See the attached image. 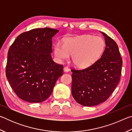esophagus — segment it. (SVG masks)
I'll list each match as a JSON object with an SVG mask.
<instances>
[{
  "mask_svg": "<svg viewBox=\"0 0 132 132\" xmlns=\"http://www.w3.org/2000/svg\"><path fill=\"white\" fill-rule=\"evenodd\" d=\"M63 70H64V71H65V72H68V71L70 70V69H69V68H68V66H65V67H64Z\"/></svg>",
  "mask_w": 132,
  "mask_h": 132,
  "instance_id": "obj_1",
  "label": "esophagus"
}]
</instances>
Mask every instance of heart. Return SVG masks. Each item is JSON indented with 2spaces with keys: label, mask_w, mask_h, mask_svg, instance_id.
<instances>
[{
  "label": "heart",
  "mask_w": 132,
  "mask_h": 132,
  "mask_svg": "<svg viewBox=\"0 0 132 132\" xmlns=\"http://www.w3.org/2000/svg\"><path fill=\"white\" fill-rule=\"evenodd\" d=\"M105 43L102 37L81 35L64 39L63 45L59 42L55 45L54 54L58 60L68 59L71 55V61L79 68L91 65L103 52Z\"/></svg>",
  "instance_id": "obj_1"
}]
</instances>
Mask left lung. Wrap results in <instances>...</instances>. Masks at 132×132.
<instances>
[{"instance_id":"left-lung-1","label":"left lung","mask_w":132,"mask_h":132,"mask_svg":"<svg viewBox=\"0 0 132 132\" xmlns=\"http://www.w3.org/2000/svg\"><path fill=\"white\" fill-rule=\"evenodd\" d=\"M105 48L101 57L83 69H72L71 94L78 103L92 106L105 101L119 82L122 58L116 42L102 32Z\"/></svg>"}]
</instances>
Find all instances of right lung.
<instances>
[{
    "label": "right lung",
    "instance_id": "1",
    "mask_svg": "<svg viewBox=\"0 0 132 132\" xmlns=\"http://www.w3.org/2000/svg\"><path fill=\"white\" fill-rule=\"evenodd\" d=\"M57 30L35 28L18 36L7 53L6 75L18 97L37 103L51 95L63 66L53 61L52 37Z\"/></svg>",
    "mask_w": 132,
    "mask_h": 132
}]
</instances>
